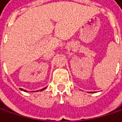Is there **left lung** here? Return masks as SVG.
Masks as SVG:
<instances>
[{
	"mask_svg": "<svg viewBox=\"0 0 122 122\" xmlns=\"http://www.w3.org/2000/svg\"><path fill=\"white\" fill-rule=\"evenodd\" d=\"M90 93H91V92H90Z\"/></svg>",
	"mask_w": 122,
	"mask_h": 122,
	"instance_id": "obj_1",
	"label": "left lung"
}]
</instances>
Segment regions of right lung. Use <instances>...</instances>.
Segmentation results:
<instances>
[{"label":"right lung","mask_w":122,"mask_h":122,"mask_svg":"<svg viewBox=\"0 0 122 122\" xmlns=\"http://www.w3.org/2000/svg\"><path fill=\"white\" fill-rule=\"evenodd\" d=\"M45 88H46V87H45V88H43V89H42V90H41V91H42V90H45ZM20 89H21V90H22V91L26 92V90H23V89H21V88H20ZM37 91H39V90H36V92H37Z\"/></svg>","instance_id":"1"}]
</instances>
